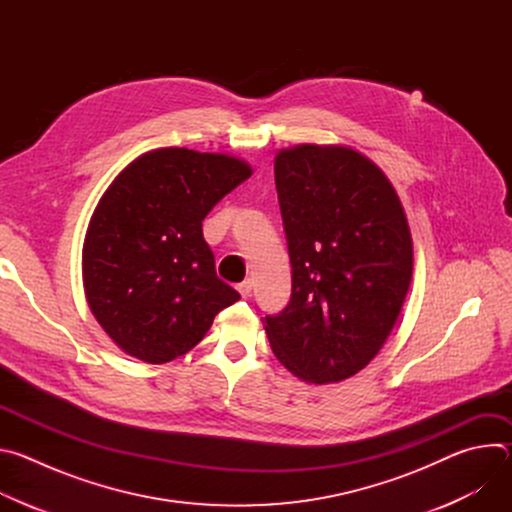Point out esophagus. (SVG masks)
<instances>
[{
    "instance_id": "obj_1",
    "label": "esophagus",
    "mask_w": 512,
    "mask_h": 512,
    "mask_svg": "<svg viewBox=\"0 0 512 512\" xmlns=\"http://www.w3.org/2000/svg\"><path fill=\"white\" fill-rule=\"evenodd\" d=\"M251 287H253L251 279H245V281H241V283L237 285V289H239V294H241L243 298H249V296H251Z\"/></svg>"
}]
</instances>
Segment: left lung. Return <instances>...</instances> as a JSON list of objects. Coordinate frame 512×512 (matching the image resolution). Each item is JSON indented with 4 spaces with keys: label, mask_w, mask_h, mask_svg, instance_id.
<instances>
[{
    "label": "left lung",
    "mask_w": 512,
    "mask_h": 512,
    "mask_svg": "<svg viewBox=\"0 0 512 512\" xmlns=\"http://www.w3.org/2000/svg\"><path fill=\"white\" fill-rule=\"evenodd\" d=\"M291 300L265 316L273 354L296 377L350 379L389 338L413 273L401 200L369 158L302 143L275 156Z\"/></svg>",
    "instance_id": "8db88e82"
}]
</instances>
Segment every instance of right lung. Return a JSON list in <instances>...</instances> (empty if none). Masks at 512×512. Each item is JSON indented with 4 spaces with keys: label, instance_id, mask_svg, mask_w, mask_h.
Returning a JSON list of instances; mask_svg holds the SVG:
<instances>
[{
    "label": "right lung",
    "instance_id": "1",
    "mask_svg": "<svg viewBox=\"0 0 512 512\" xmlns=\"http://www.w3.org/2000/svg\"><path fill=\"white\" fill-rule=\"evenodd\" d=\"M251 174L227 154L160 148L105 190L83 245V285L93 316L123 352L170 362L241 300L216 277L202 221Z\"/></svg>",
    "mask_w": 512,
    "mask_h": 512
}]
</instances>
